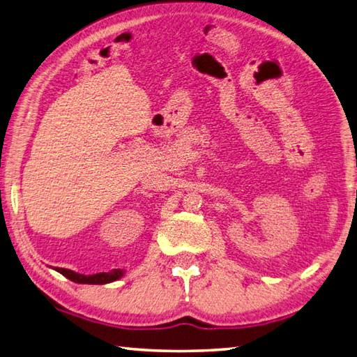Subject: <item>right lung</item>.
Returning <instances> with one entry per match:
<instances>
[{"label":"right lung","instance_id":"obj_1","mask_svg":"<svg viewBox=\"0 0 357 357\" xmlns=\"http://www.w3.org/2000/svg\"><path fill=\"white\" fill-rule=\"evenodd\" d=\"M60 274L65 275L69 280H73L75 283H83V284H107L111 282L119 280L123 275V271L121 269H113L109 272H100V274H93V275H83V274H77L74 271L69 269H61L57 268Z\"/></svg>","mask_w":357,"mask_h":357}]
</instances>
